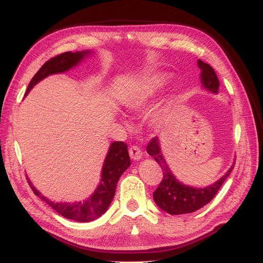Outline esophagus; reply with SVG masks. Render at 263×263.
<instances>
[{
	"mask_svg": "<svg viewBox=\"0 0 263 263\" xmlns=\"http://www.w3.org/2000/svg\"><path fill=\"white\" fill-rule=\"evenodd\" d=\"M129 155H130L132 160L134 161H139L142 159V152H141V149L139 147H136V145H133V147L129 148Z\"/></svg>",
	"mask_w": 263,
	"mask_h": 263,
	"instance_id": "obj_1",
	"label": "esophagus"
}]
</instances>
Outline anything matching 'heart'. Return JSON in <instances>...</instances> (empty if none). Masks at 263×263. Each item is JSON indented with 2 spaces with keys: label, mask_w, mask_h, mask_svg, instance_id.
Segmentation results:
<instances>
[{
  "label": "heart",
  "mask_w": 263,
  "mask_h": 263,
  "mask_svg": "<svg viewBox=\"0 0 263 263\" xmlns=\"http://www.w3.org/2000/svg\"><path fill=\"white\" fill-rule=\"evenodd\" d=\"M164 86L165 78L162 74H152L147 76L139 86H136L132 91L124 95V98L122 99L123 107L133 112L142 111L162 91ZM164 120L165 111L163 109H161V110L154 114L153 123L155 126H161V124H163Z\"/></svg>",
  "instance_id": "1"
}]
</instances>
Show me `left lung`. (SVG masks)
<instances>
[{
  "mask_svg": "<svg viewBox=\"0 0 263 263\" xmlns=\"http://www.w3.org/2000/svg\"><path fill=\"white\" fill-rule=\"evenodd\" d=\"M197 66L201 69L200 80L202 87L208 91L213 92V94H217L220 89V82L215 71H214L213 68L208 63L202 62L201 60L197 61ZM147 153L154 157V160L160 164L163 172L162 181H161L159 187L153 194V197H154L155 203L163 212L171 214V215L194 213L197 209L209 203L214 199V196L216 195V193L219 192L221 185L223 184L224 180L229 176V174L234 169V165H235V162H234L230 165L228 172L221 179L217 180L216 182L204 188H196L180 182L174 176L171 168L165 162L162 151H161L160 140L157 137H154L148 143Z\"/></svg>",
  "mask_w": 263,
  "mask_h": 263,
  "instance_id": "8db88e82",
  "label": "left lung"
}]
</instances>
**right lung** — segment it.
<instances>
[{"mask_svg":"<svg viewBox=\"0 0 263 263\" xmlns=\"http://www.w3.org/2000/svg\"><path fill=\"white\" fill-rule=\"evenodd\" d=\"M90 54V50L75 52L67 51L55 56V58H51L49 61H47L40 68V70L31 79L26 95L33 89L34 86H36L40 81L46 79L47 76L68 71L71 68L78 66L80 62H82ZM129 165H130V157L128 154V145L124 142H121V141L112 142L109 147L106 159H104L100 184L96 187L95 192L87 200L71 202V203H69V202L50 201L34 187L28 177L27 179L35 195H37L42 201L49 204L60 215L79 222H90L92 220H96L107 212L112 199H114L118 181L121 175L126 172V169L129 168Z\"/></svg>","mask_w":263,"mask_h":263,"instance_id":"obj_1","label":"right lung"}]
</instances>
